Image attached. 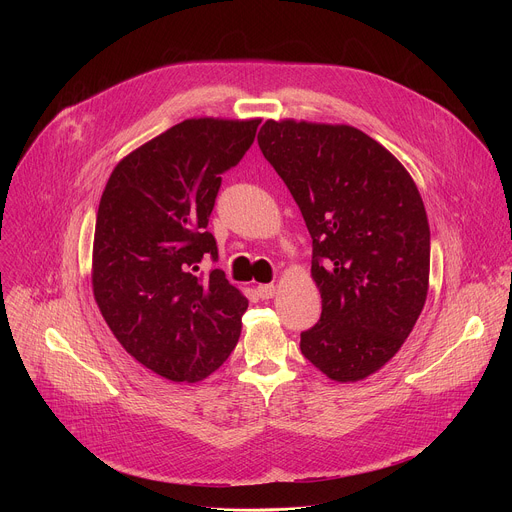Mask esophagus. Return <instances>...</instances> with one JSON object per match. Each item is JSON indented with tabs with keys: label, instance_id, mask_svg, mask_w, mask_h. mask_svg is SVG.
Instances as JSON below:
<instances>
[{
	"label": "esophagus",
	"instance_id": "obj_1",
	"mask_svg": "<svg viewBox=\"0 0 512 512\" xmlns=\"http://www.w3.org/2000/svg\"><path fill=\"white\" fill-rule=\"evenodd\" d=\"M257 296L261 300H271L275 296V285L273 283H263V285H257Z\"/></svg>",
	"mask_w": 512,
	"mask_h": 512
}]
</instances>
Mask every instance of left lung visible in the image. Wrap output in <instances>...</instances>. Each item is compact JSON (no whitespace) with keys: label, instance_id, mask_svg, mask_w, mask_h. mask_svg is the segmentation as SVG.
I'll return each mask as SVG.
<instances>
[{"label":"left lung","instance_id":"8db88e82","mask_svg":"<svg viewBox=\"0 0 512 512\" xmlns=\"http://www.w3.org/2000/svg\"><path fill=\"white\" fill-rule=\"evenodd\" d=\"M257 141L312 237L322 316L302 332V354L332 381L367 379L403 346L427 298L419 190L391 152L350 125L269 119Z\"/></svg>","mask_w":512,"mask_h":512}]
</instances>
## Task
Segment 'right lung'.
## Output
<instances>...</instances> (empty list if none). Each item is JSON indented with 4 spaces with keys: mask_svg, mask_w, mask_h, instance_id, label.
<instances>
[{
    "mask_svg": "<svg viewBox=\"0 0 512 512\" xmlns=\"http://www.w3.org/2000/svg\"><path fill=\"white\" fill-rule=\"evenodd\" d=\"M261 119H186L125 156L103 190L93 243L95 302L145 369L196 383L229 358L249 306L206 231L221 174L241 162Z\"/></svg>",
    "mask_w": 512,
    "mask_h": 512,
    "instance_id": "1",
    "label": "right lung"
}]
</instances>
